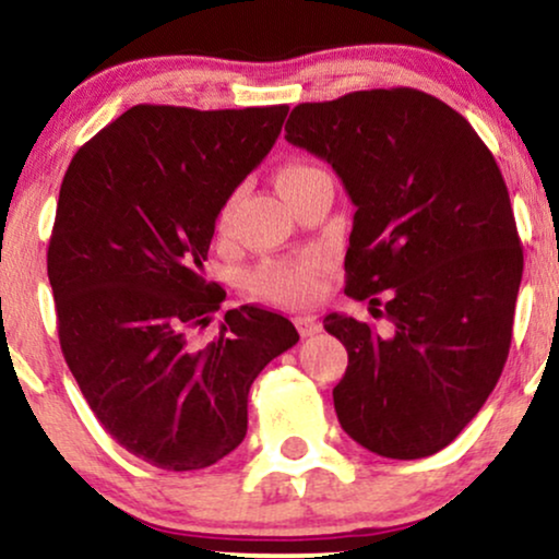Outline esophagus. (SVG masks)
Masks as SVG:
<instances>
[{
	"label": "esophagus",
	"mask_w": 559,
	"mask_h": 559,
	"mask_svg": "<svg viewBox=\"0 0 559 559\" xmlns=\"http://www.w3.org/2000/svg\"><path fill=\"white\" fill-rule=\"evenodd\" d=\"M295 326H298V332L304 334V337H311V334L321 332V321L317 317H298L295 319Z\"/></svg>",
	"instance_id": "esophagus-1"
}]
</instances>
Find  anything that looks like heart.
<instances>
[{
    "label": "heart",
    "mask_w": 559,
    "mask_h": 559,
    "mask_svg": "<svg viewBox=\"0 0 559 559\" xmlns=\"http://www.w3.org/2000/svg\"><path fill=\"white\" fill-rule=\"evenodd\" d=\"M317 173V167L304 162H287L282 164L277 173V186L282 193H287L295 182H300L304 177ZM235 199H227L225 206L219 209L216 216V227L225 233L229 219H233ZM319 259L317 255H300L295 261H274L264 269L253 274V290L261 298L274 300V304H287V306H304L308 300L317 298L319 293Z\"/></svg>",
    "instance_id": "heart-1"
}]
</instances>
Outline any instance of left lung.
Wrapping results in <instances>:
<instances>
[{
    "mask_svg": "<svg viewBox=\"0 0 559 559\" xmlns=\"http://www.w3.org/2000/svg\"><path fill=\"white\" fill-rule=\"evenodd\" d=\"M285 138L343 180L356 206L345 293L392 321L382 337L345 313L324 319L347 350L340 426L382 457L435 455L510 353L523 248L500 167L463 115L416 88L298 104Z\"/></svg>",
    "mask_w": 559,
    "mask_h": 559,
    "instance_id": "obj_1",
    "label": "left lung"
}]
</instances>
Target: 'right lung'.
Listing matches in <instances>:
<instances>
[{"mask_svg": "<svg viewBox=\"0 0 559 559\" xmlns=\"http://www.w3.org/2000/svg\"><path fill=\"white\" fill-rule=\"evenodd\" d=\"M287 109L138 104L64 173L46 253L62 356L98 424L156 468H209L238 448L253 379L298 343L293 321L255 306L190 343L225 300L203 277L216 216Z\"/></svg>", "mask_w": 559, "mask_h": 559, "instance_id": "add662e5", "label": "right lung"}]
</instances>
